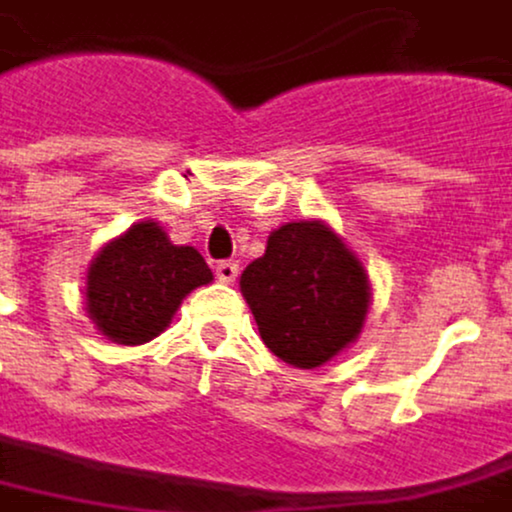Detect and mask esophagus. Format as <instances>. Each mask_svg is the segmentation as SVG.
Returning <instances> with one entry per match:
<instances>
[{"label":"esophagus","mask_w":512,"mask_h":512,"mask_svg":"<svg viewBox=\"0 0 512 512\" xmlns=\"http://www.w3.org/2000/svg\"><path fill=\"white\" fill-rule=\"evenodd\" d=\"M239 276V264L233 262V259H225V262L216 264V279L225 281V284H233Z\"/></svg>","instance_id":"esophagus-1"}]
</instances>
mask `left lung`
Instances as JSON below:
<instances>
[{
  "mask_svg": "<svg viewBox=\"0 0 512 512\" xmlns=\"http://www.w3.org/2000/svg\"><path fill=\"white\" fill-rule=\"evenodd\" d=\"M264 346L290 366L315 369L358 338L369 310L360 262L321 222H287L242 273Z\"/></svg>",
  "mask_w": 512,
  "mask_h": 512,
  "instance_id": "1",
  "label": "left lung"
}]
</instances>
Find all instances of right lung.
I'll list each match as a JSON object with an SVG mask.
<instances>
[{
	"mask_svg": "<svg viewBox=\"0 0 512 512\" xmlns=\"http://www.w3.org/2000/svg\"><path fill=\"white\" fill-rule=\"evenodd\" d=\"M214 279L194 248H177L146 219L109 242L89 267L87 307L109 341L146 344L168 327L194 287Z\"/></svg>",
	"mask_w": 512,
	"mask_h": 512,
	"instance_id": "obj_1",
	"label": "right lung"
}]
</instances>
